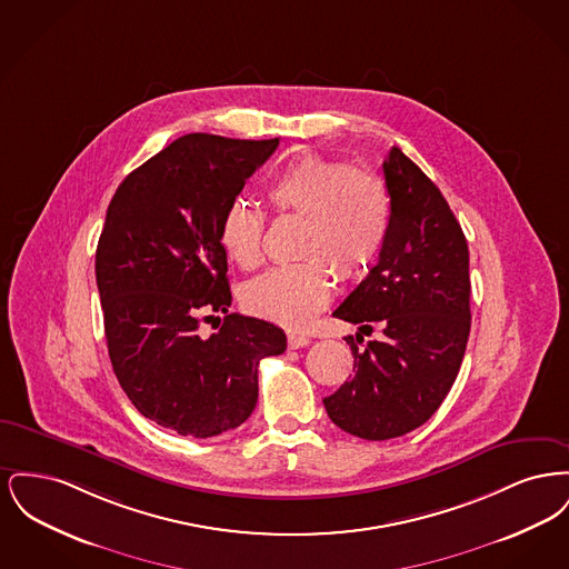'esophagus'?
I'll return each instance as SVG.
<instances>
[{"label": "esophagus", "mask_w": 569, "mask_h": 569, "mask_svg": "<svg viewBox=\"0 0 569 569\" xmlns=\"http://www.w3.org/2000/svg\"><path fill=\"white\" fill-rule=\"evenodd\" d=\"M309 343H311V339L305 337V335H297V332H290V335H288V348H290V350L305 348V346H309Z\"/></svg>", "instance_id": "obj_1"}]
</instances>
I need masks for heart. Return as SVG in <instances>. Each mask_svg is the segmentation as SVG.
Returning <instances> with one entry per match:
<instances>
[{"label": "heart", "mask_w": 569, "mask_h": 569, "mask_svg": "<svg viewBox=\"0 0 569 569\" xmlns=\"http://www.w3.org/2000/svg\"><path fill=\"white\" fill-rule=\"evenodd\" d=\"M274 211L297 213L300 262L274 267L244 286V307L286 328H305L335 290L332 271L353 279L378 258L390 223V202L378 177L358 166L322 156H300L277 170L267 186ZM264 213L247 200H232L221 217L219 239L241 267L262 262Z\"/></svg>", "instance_id": "1"}]
</instances>
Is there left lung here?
<instances>
[{
  "instance_id": "1",
  "label": "left lung",
  "mask_w": 569,
  "mask_h": 569,
  "mask_svg": "<svg viewBox=\"0 0 569 569\" xmlns=\"http://www.w3.org/2000/svg\"><path fill=\"white\" fill-rule=\"evenodd\" d=\"M390 223L378 264L335 316L382 339L358 349L353 376L326 397L330 420L346 433L381 441L425 425L443 403L467 348L469 249L460 223L433 181L392 147L383 160Z\"/></svg>"
}]
</instances>
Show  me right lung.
I'll use <instances>...</instances> for the list:
<instances>
[{"instance_id":"1","label":"right lung","mask_w":569,"mask_h":569,"mask_svg":"<svg viewBox=\"0 0 569 569\" xmlns=\"http://www.w3.org/2000/svg\"><path fill=\"white\" fill-rule=\"evenodd\" d=\"M277 144L181 136L110 200L96 281L112 371L136 409L174 433L204 439L243 425L258 401L260 360L286 352L279 326L228 313L219 239L223 211ZM219 312L220 330L202 338L199 325Z\"/></svg>"}]
</instances>
